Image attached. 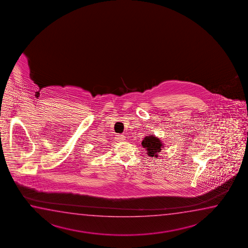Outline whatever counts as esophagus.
<instances>
[{"label":"esophagus","mask_w":248,"mask_h":248,"mask_svg":"<svg viewBox=\"0 0 248 248\" xmlns=\"http://www.w3.org/2000/svg\"><path fill=\"white\" fill-rule=\"evenodd\" d=\"M116 139H117V141H123L125 140V137L124 135H117Z\"/></svg>","instance_id":"esophagus-1"}]
</instances>
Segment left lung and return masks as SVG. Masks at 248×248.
I'll list each match as a JSON object with an SVG mask.
<instances>
[{
    "label": "left lung",
    "mask_w": 248,
    "mask_h": 248,
    "mask_svg": "<svg viewBox=\"0 0 248 248\" xmlns=\"http://www.w3.org/2000/svg\"><path fill=\"white\" fill-rule=\"evenodd\" d=\"M141 145L147 149V154L149 156L158 157L161 149H164L162 142L155 136H147L141 141Z\"/></svg>",
    "instance_id": "obj_1"
}]
</instances>
